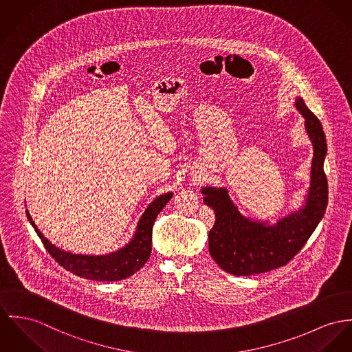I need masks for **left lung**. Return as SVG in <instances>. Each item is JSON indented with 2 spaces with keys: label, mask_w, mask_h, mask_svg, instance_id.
I'll list each match as a JSON object with an SVG mask.
<instances>
[{
  "label": "left lung",
  "mask_w": 352,
  "mask_h": 352,
  "mask_svg": "<svg viewBox=\"0 0 352 352\" xmlns=\"http://www.w3.org/2000/svg\"><path fill=\"white\" fill-rule=\"evenodd\" d=\"M295 107L304 118V126L314 147L311 181L304 205L271 225L243 216L225 188L206 186L201 190L204 204L216 213L209 232V252L221 270L234 276H250L287 265L308 241L328 202L324 174L327 142L319 119L301 98Z\"/></svg>",
  "instance_id": "8db88e82"
}]
</instances>
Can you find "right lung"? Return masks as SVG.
I'll use <instances>...</instances> for the list:
<instances>
[{"instance_id":"1","label":"right lung","mask_w":352,"mask_h":352,"mask_svg":"<svg viewBox=\"0 0 352 352\" xmlns=\"http://www.w3.org/2000/svg\"><path fill=\"white\" fill-rule=\"evenodd\" d=\"M171 197L173 192H166L157 197L140 217L131 241L116 252L102 256L74 254L57 248L38 230L28 210L27 216L45 249L64 270L87 280L119 281L133 276L148 260L151 254L153 225Z\"/></svg>"}]
</instances>
